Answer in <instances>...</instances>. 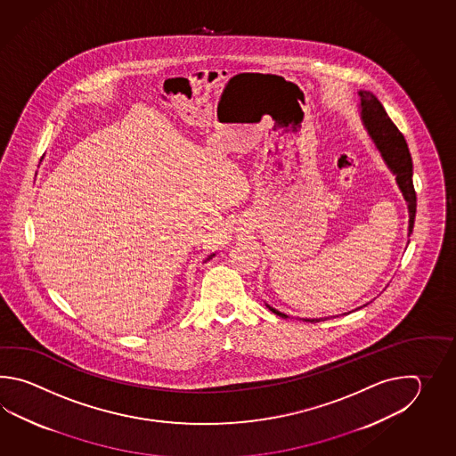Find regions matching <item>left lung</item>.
<instances>
[{"mask_svg": "<svg viewBox=\"0 0 456 456\" xmlns=\"http://www.w3.org/2000/svg\"><path fill=\"white\" fill-rule=\"evenodd\" d=\"M360 96V116L363 120V126L367 128L369 135L371 136L373 143L377 145L379 153L383 156L387 167L396 175V183L404 195L409 210V236L412 234L414 220H416L417 197L412 184V158L409 153L406 140L403 134L397 130L393 120L387 117L385 107L381 106L377 96H373L369 91H359ZM267 308L275 313L281 318H289L281 311L275 310L267 305ZM336 318V316H334ZM330 320V318H316V320H305L310 322H320V321Z\"/></svg>", "mask_w": 456, "mask_h": 456, "instance_id": "obj_1", "label": "left lung"}]
</instances>
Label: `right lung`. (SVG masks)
<instances>
[{"instance_id":"add662e5","label":"right lung","mask_w":456,"mask_h":456,"mask_svg":"<svg viewBox=\"0 0 456 456\" xmlns=\"http://www.w3.org/2000/svg\"><path fill=\"white\" fill-rule=\"evenodd\" d=\"M215 254H212V256H208V257H207V261H210V259H212V257H214ZM205 261V262H207Z\"/></svg>"}]
</instances>
